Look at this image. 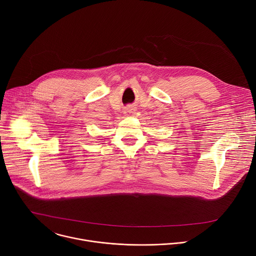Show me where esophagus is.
Segmentation results:
<instances>
[{
  "instance_id": "34e87169",
  "label": "esophagus",
  "mask_w": 256,
  "mask_h": 256,
  "mask_svg": "<svg viewBox=\"0 0 256 256\" xmlns=\"http://www.w3.org/2000/svg\"><path fill=\"white\" fill-rule=\"evenodd\" d=\"M136 112V109L132 107V106H128L126 109H124V114L126 115H132Z\"/></svg>"
}]
</instances>
